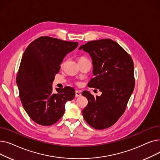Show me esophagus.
<instances>
[{
    "label": "esophagus",
    "instance_id": "34e87169",
    "mask_svg": "<svg viewBox=\"0 0 160 160\" xmlns=\"http://www.w3.org/2000/svg\"><path fill=\"white\" fill-rule=\"evenodd\" d=\"M75 96H76V97H80L81 96V93L79 91H75Z\"/></svg>",
    "mask_w": 160,
    "mask_h": 160
}]
</instances>
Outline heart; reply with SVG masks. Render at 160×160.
<instances>
[{"instance_id": "heart-1", "label": "heart", "mask_w": 160, "mask_h": 160, "mask_svg": "<svg viewBox=\"0 0 160 160\" xmlns=\"http://www.w3.org/2000/svg\"><path fill=\"white\" fill-rule=\"evenodd\" d=\"M87 60V58H86V57H83V56H82V57H80L79 59H78V61H80V60ZM65 61H63L62 62V64H61V66L62 67H63V65L65 64Z\"/></svg>"}]
</instances>
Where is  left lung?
Returning a JSON list of instances; mask_svg holds the SVG:
<instances>
[{
  "label": "left lung",
  "instance_id": "obj_1",
  "mask_svg": "<svg viewBox=\"0 0 160 160\" xmlns=\"http://www.w3.org/2000/svg\"><path fill=\"white\" fill-rule=\"evenodd\" d=\"M93 60L95 77L88 87L102 92L94 97L82 92L88 104L82 110L83 118L91 127L103 130L113 125L124 113L135 86L134 65L130 55L117 42L103 39L82 45Z\"/></svg>",
  "mask_w": 160,
  "mask_h": 160
}]
</instances>
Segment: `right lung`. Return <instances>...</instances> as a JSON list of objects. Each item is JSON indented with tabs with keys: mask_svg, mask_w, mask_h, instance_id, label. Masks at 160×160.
Returning <instances> with one entry per match:
<instances>
[{
	"mask_svg": "<svg viewBox=\"0 0 160 160\" xmlns=\"http://www.w3.org/2000/svg\"><path fill=\"white\" fill-rule=\"evenodd\" d=\"M78 45V42L41 36L24 50L16 82L24 110L37 124L56 123L65 113L66 102L74 98L73 88L66 86L54 92L52 83L64 57Z\"/></svg>",
	"mask_w": 160,
	"mask_h": 160,
	"instance_id": "add662e5",
	"label": "right lung"
}]
</instances>
